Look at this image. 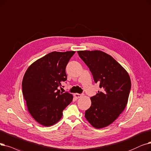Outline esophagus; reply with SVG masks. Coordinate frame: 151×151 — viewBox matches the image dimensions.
<instances>
[{
  "label": "esophagus",
  "instance_id": "1",
  "mask_svg": "<svg viewBox=\"0 0 151 151\" xmlns=\"http://www.w3.org/2000/svg\"><path fill=\"white\" fill-rule=\"evenodd\" d=\"M74 96L76 98V99H78V98H80L82 96V94H78V93H76V94H74Z\"/></svg>",
  "mask_w": 151,
  "mask_h": 151
}]
</instances>
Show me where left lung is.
<instances>
[{
  "label": "left lung",
  "instance_id": "8db88e82",
  "mask_svg": "<svg viewBox=\"0 0 151 151\" xmlns=\"http://www.w3.org/2000/svg\"><path fill=\"white\" fill-rule=\"evenodd\" d=\"M101 91L91 97L85 117L93 127L102 128L113 123L125 109L131 90L129 75L114 58L100 50L78 51Z\"/></svg>",
  "mask_w": 151,
  "mask_h": 151
}]
</instances>
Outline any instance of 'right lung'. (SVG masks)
Instances as JSON below:
<instances>
[{
  "mask_svg": "<svg viewBox=\"0 0 151 151\" xmlns=\"http://www.w3.org/2000/svg\"><path fill=\"white\" fill-rule=\"evenodd\" d=\"M75 51L52 52L31 64L24 75L22 92L29 112L39 124L50 127L60 120L73 95L58 89L67 80L65 68Z\"/></svg>",
  "mask_w": 151,
  "mask_h": 151,
  "instance_id": "right-lung-1",
  "label": "right lung"
}]
</instances>
